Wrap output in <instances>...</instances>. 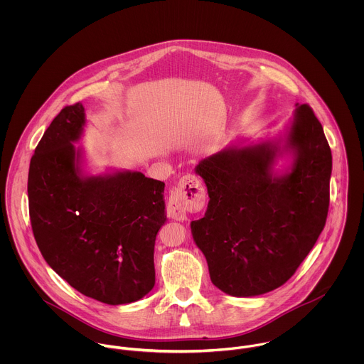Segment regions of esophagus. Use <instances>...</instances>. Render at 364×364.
Wrapping results in <instances>:
<instances>
[{
    "mask_svg": "<svg viewBox=\"0 0 364 364\" xmlns=\"http://www.w3.org/2000/svg\"><path fill=\"white\" fill-rule=\"evenodd\" d=\"M206 192L202 182L195 175H183L171 192L168 202V215L173 220L183 221L188 213L203 208Z\"/></svg>",
    "mask_w": 364,
    "mask_h": 364,
    "instance_id": "obj_1",
    "label": "esophagus"
}]
</instances>
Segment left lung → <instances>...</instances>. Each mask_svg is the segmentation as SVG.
<instances>
[{
    "label": "left lung",
    "instance_id": "obj_1",
    "mask_svg": "<svg viewBox=\"0 0 364 364\" xmlns=\"http://www.w3.org/2000/svg\"><path fill=\"white\" fill-rule=\"evenodd\" d=\"M286 157L282 168L275 166ZM208 188L205 217L191 223L211 283L234 297L284 284L323 230L332 154L309 105L296 104L274 139H237L195 168Z\"/></svg>",
    "mask_w": 364,
    "mask_h": 364
}]
</instances>
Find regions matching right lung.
Returning <instances> with one entry per match:
<instances>
[{
	"instance_id": "1",
	"label": "right lung",
	"mask_w": 364,
	"mask_h": 364,
	"mask_svg": "<svg viewBox=\"0 0 364 364\" xmlns=\"http://www.w3.org/2000/svg\"><path fill=\"white\" fill-rule=\"evenodd\" d=\"M85 109L65 106L31 159L28 198L36 244L71 287L105 304L134 303L156 284L154 247L166 221L165 183L139 171L87 169Z\"/></svg>"
}]
</instances>
